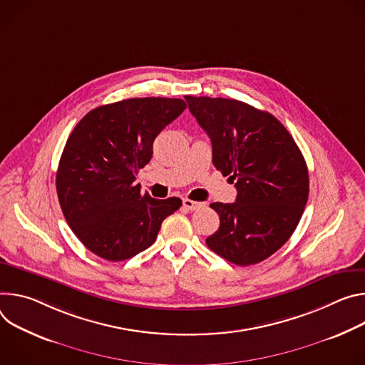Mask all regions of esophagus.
<instances>
[{
    "instance_id": "obj_1",
    "label": "esophagus",
    "mask_w": 365,
    "mask_h": 365,
    "mask_svg": "<svg viewBox=\"0 0 365 365\" xmlns=\"http://www.w3.org/2000/svg\"><path fill=\"white\" fill-rule=\"evenodd\" d=\"M182 205L185 209L188 210H198L201 207H205V203H198V201H194V200H190V198H184L182 200Z\"/></svg>"
}]
</instances>
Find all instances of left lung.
<instances>
[{"mask_svg": "<svg viewBox=\"0 0 365 365\" xmlns=\"http://www.w3.org/2000/svg\"><path fill=\"white\" fill-rule=\"evenodd\" d=\"M212 140L213 164L235 181V203H212L220 217L207 247L236 265H254L296 230L309 197L306 160L289 130L268 111L232 98L185 96Z\"/></svg>", "mask_w": 365, "mask_h": 365, "instance_id": "obj_1", "label": "left lung"}]
</instances>
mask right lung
I'll return each instance as SVG.
<instances>
[{
    "label": "right lung",
    "instance_id": "add662e5",
    "mask_svg": "<svg viewBox=\"0 0 365 365\" xmlns=\"http://www.w3.org/2000/svg\"><path fill=\"white\" fill-rule=\"evenodd\" d=\"M185 108L181 98L121 100L91 110L69 135L56 173L59 205L97 257L117 262L145 251L181 207L177 197L142 194L135 180L152 158L155 138Z\"/></svg>",
    "mask_w": 365,
    "mask_h": 365
}]
</instances>
